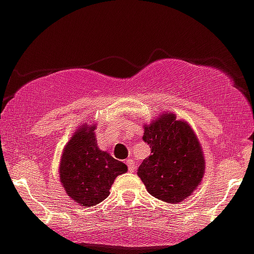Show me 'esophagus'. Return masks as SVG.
Segmentation results:
<instances>
[{
	"label": "esophagus",
	"mask_w": 254,
	"mask_h": 254,
	"mask_svg": "<svg viewBox=\"0 0 254 254\" xmlns=\"http://www.w3.org/2000/svg\"><path fill=\"white\" fill-rule=\"evenodd\" d=\"M125 162H127L129 171H131V173H133L134 169H135V161H134L133 158H129V160H127Z\"/></svg>",
	"instance_id": "obj_1"
}]
</instances>
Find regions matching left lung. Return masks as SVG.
<instances>
[{
    "instance_id": "obj_1",
    "label": "left lung",
    "mask_w": 254,
    "mask_h": 254,
    "mask_svg": "<svg viewBox=\"0 0 254 254\" xmlns=\"http://www.w3.org/2000/svg\"><path fill=\"white\" fill-rule=\"evenodd\" d=\"M143 127V140L152 154L143 160L136 174L148 193L173 204L190 197L203 179L206 166L194 130L171 112L160 114Z\"/></svg>"
}]
</instances>
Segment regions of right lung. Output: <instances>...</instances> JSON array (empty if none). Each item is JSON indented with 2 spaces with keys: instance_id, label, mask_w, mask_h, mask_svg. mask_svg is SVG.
<instances>
[{
  "instance_id": "right-lung-1",
  "label": "right lung",
  "mask_w": 254,
  "mask_h": 254,
  "mask_svg": "<svg viewBox=\"0 0 254 254\" xmlns=\"http://www.w3.org/2000/svg\"><path fill=\"white\" fill-rule=\"evenodd\" d=\"M96 125L84 123L64 147L59 175L66 194L80 206L92 207L109 197L111 185L127 171L124 162L98 148Z\"/></svg>"
}]
</instances>
